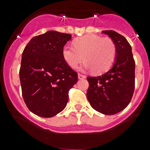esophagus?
<instances>
[{
	"mask_svg": "<svg viewBox=\"0 0 150 150\" xmlns=\"http://www.w3.org/2000/svg\"><path fill=\"white\" fill-rule=\"evenodd\" d=\"M78 78H79V79H84L86 78V76H85V75H81V74H79V75H78Z\"/></svg>",
	"mask_w": 150,
	"mask_h": 150,
	"instance_id": "obj_1",
	"label": "esophagus"
}]
</instances>
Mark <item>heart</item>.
<instances>
[{
    "mask_svg": "<svg viewBox=\"0 0 150 150\" xmlns=\"http://www.w3.org/2000/svg\"><path fill=\"white\" fill-rule=\"evenodd\" d=\"M74 46L65 44L62 50L63 59L69 67L75 69L83 60L81 70H93L100 74L110 69L116 57V46L110 38H101L95 34L79 37L73 42Z\"/></svg>",
    "mask_w": 150,
    "mask_h": 150,
    "instance_id": "1",
    "label": "heart"
}]
</instances>
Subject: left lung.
<instances>
[{
    "mask_svg": "<svg viewBox=\"0 0 150 150\" xmlns=\"http://www.w3.org/2000/svg\"><path fill=\"white\" fill-rule=\"evenodd\" d=\"M102 33L115 44V60L103 75L87 78V98L94 110L112 115L124 110L131 100L135 86V62L131 46L124 36L113 30Z\"/></svg>",
    "mask_w": 150,
    "mask_h": 150,
    "instance_id": "1",
    "label": "left lung"
}]
</instances>
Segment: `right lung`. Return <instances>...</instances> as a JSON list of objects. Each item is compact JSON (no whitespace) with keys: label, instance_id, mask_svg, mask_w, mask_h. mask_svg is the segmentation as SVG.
Segmentation results:
<instances>
[{"label":"right lung","instance_id":"obj_1","mask_svg":"<svg viewBox=\"0 0 150 150\" xmlns=\"http://www.w3.org/2000/svg\"><path fill=\"white\" fill-rule=\"evenodd\" d=\"M71 35L50 30L30 40L22 53L20 69L22 94L30 111L52 117L65 108L69 91L78 81L62 50Z\"/></svg>","mask_w":150,"mask_h":150}]
</instances>
